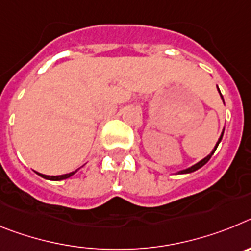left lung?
<instances>
[{"instance_id": "8db88e82", "label": "left lung", "mask_w": 251, "mask_h": 251, "mask_svg": "<svg viewBox=\"0 0 251 251\" xmlns=\"http://www.w3.org/2000/svg\"><path fill=\"white\" fill-rule=\"evenodd\" d=\"M217 89H219V86H217ZM219 93H220V89H219ZM220 95H221V93H220ZM221 99H223V100H224L223 95H221ZM223 136H224V130H223V133H221V136H220V138H219V141H217L216 146H215V148H214V150H212V152L210 153V154H208V156H206L205 158H203V159H201L200 162H197L196 165L191 166V167H188V168H186V170H182V171H178V174H181V175H182V174H191V172H194V171L199 170V168H201V167H202L203 165H206V163H207V162H208V159L211 158V156H212V154H214V152H215V151H216L217 146H219V143H220V142H221V139H223Z\"/></svg>"}]
</instances>
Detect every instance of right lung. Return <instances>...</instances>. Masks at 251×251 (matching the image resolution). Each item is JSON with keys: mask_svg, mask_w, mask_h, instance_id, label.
Masks as SVG:
<instances>
[{"mask_svg": "<svg viewBox=\"0 0 251 251\" xmlns=\"http://www.w3.org/2000/svg\"><path fill=\"white\" fill-rule=\"evenodd\" d=\"M76 171H73V172H70V174L61 175V176H46V175H43V174H39V176H41V177H43V178H46V179H52V181H60V179H65V178H69V177H72L73 175H74L75 172H76Z\"/></svg>", "mask_w": 251, "mask_h": 251, "instance_id": "obj_1", "label": "right lung"}]
</instances>
